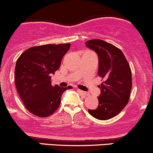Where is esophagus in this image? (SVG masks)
Wrapping results in <instances>:
<instances>
[{
	"label": "esophagus",
	"mask_w": 153,
	"mask_h": 153,
	"mask_svg": "<svg viewBox=\"0 0 153 153\" xmlns=\"http://www.w3.org/2000/svg\"><path fill=\"white\" fill-rule=\"evenodd\" d=\"M78 91L79 92V93L81 94L82 95H83V96H88V94L87 92H85V91H82V90H79V89H78Z\"/></svg>",
	"instance_id": "esophagus-1"
}]
</instances>
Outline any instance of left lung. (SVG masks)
<instances>
[{
    "mask_svg": "<svg viewBox=\"0 0 153 153\" xmlns=\"http://www.w3.org/2000/svg\"><path fill=\"white\" fill-rule=\"evenodd\" d=\"M85 46L98 56V76L103 82L99 86V104L89 114L98 120H105L117 115L129 99L131 72L123 52L114 45L100 39L89 40Z\"/></svg>",
    "mask_w": 153,
    "mask_h": 153,
    "instance_id": "obj_1",
    "label": "left lung"
}]
</instances>
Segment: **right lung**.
<instances>
[{"label":"right lung","instance_id":"add662e5","mask_svg":"<svg viewBox=\"0 0 153 153\" xmlns=\"http://www.w3.org/2000/svg\"><path fill=\"white\" fill-rule=\"evenodd\" d=\"M70 44L30 48L19 56L15 68L16 89L26 108L41 117L51 115L61 102L63 88L51 85V75L59 70Z\"/></svg>","mask_w":153,"mask_h":153}]
</instances>
